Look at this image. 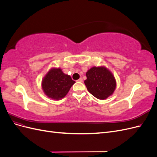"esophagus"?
I'll list each match as a JSON object with an SVG mask.
<instances>
[{
	"mask_svg": "<svg viewBox=\"0 0 157 157\" xmlns=\"http://www.w3.org/2000/svg\"><path fill=\"white\" fill-rule=\"evenodd\" d=\"M78 82H83V79L82 78H80L78 80H77Z\"/></svg>",
	"mask_w": 157,
	"mask_h": 157,
	"instance_id": "34e87169",
	"label": "esophagus"
}]
</instances>
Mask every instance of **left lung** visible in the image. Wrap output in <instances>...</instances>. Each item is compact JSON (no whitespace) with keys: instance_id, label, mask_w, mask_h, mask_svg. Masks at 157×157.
Here are the masks:
<instances>
[{"instance_id":"left-lung-1","label":"left lung","mask_w":157,"mask_h":157,"mask_svg":"<svg viewBox=\"0 0 157 157\" xmlns=\"http://www.w3.org/2000/svg\"><path fill=\"white\" fill-rule=\"evenodd\" d=\"M84 80L88 92L99 99L111 96L116 88V80L111 71L105 67H93L86 73Z\"/></svg>"}]
</instances>
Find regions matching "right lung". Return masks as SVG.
<instances>
[{
  "label": "right lung",
  "instance_id": "add662e5",
  "mask_svg": "<svg viewBox=\"0 0 157 157\" xmlns=\"http://www.w3.org/2000/svg\"><path fill=\"white\" fill-rule=\"evenodd\" d=\"M75 83L59 68H52L42 79V88L47 96L54 99L64 98Z\"/></svg>",
  "mask_w": 157,
  "mask_h": 157
}]
</instances>
